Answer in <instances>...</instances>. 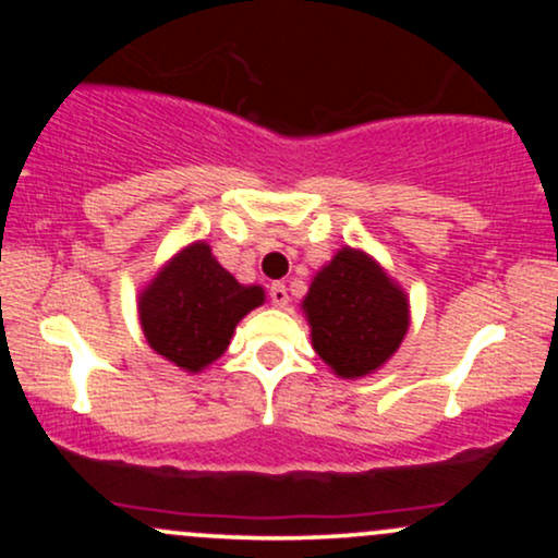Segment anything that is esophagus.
Masks as SVG:
<instances>
[{
  "label": "esophagus",
  "mask_w": 558,
  "mask_h": 558,
  "mask_svg": "<svg viewBox=\"0 0 558 558\" xmlns=\"http://www.w3.org/2000/svg\"><path fill=\"white\" fill-rule=\"evenodd\" d=\"M270 301L278 310H283V306H288V288L283 283H272L270 286Z\"/></svg>",
  "instance_id": "34e87169"
}]
</instances>
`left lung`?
Returning <instances> with one entry per match:
<instances>
[{
    "instance_id": "left-lung-1",
    "label": "left lung",
    "mask_w": 558,
    "mask_h": 558,
    "mask_svg": "<svg viewBox=\"0 0 558 558\" xmlns=\"http://www.w3.org/2000/svg\"><path fill=\"white\" fill-rule=\"evenodd\" d=\"M312 345L338 377H364L396 354L409 330V299L369 254L343 246L301 301Z\"/></svg>"
}]
</instances>
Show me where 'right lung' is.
Listing matches in <instances>:
<instances>
[{
    "label": "right lung",
    "instance_id": "add662e5",
    "mask_svg": "<svg viewBox=\"0 0 558 558\" xmlns=\"http://www.w3.org/2000/svg\"><path fill=\"white\" fill-rule=\"evenodd\" d=\"M259 304H265L262 286H241L213 248L196 241L138 293V317L159 356L185 373H202L226 354L235 325Z\"/></svg>",
    "mask_w": 558,
    "mask_h": 558
}]
</instances>
